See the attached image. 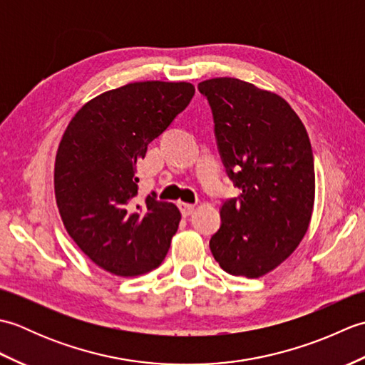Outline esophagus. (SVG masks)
I'll list each match as a JSON object with an SVG mask.
<instances>
[{
    "instance_id": "esophagus-1",
    "label": "esophagus",
    "mask_w": 365,
    "mask_h": 365,
    "mask_svg": "<svg viewBox=\"0 0 365 365\" xmlns=\"http://www.w3.org/2000/svg\"><path fill=\"white\" fill-rule=\"evenodd\" d=\"M178 208L183 216H190L192 212H195V205L192 204H185V202H178Z\"/></svg>"
}]
</instances>
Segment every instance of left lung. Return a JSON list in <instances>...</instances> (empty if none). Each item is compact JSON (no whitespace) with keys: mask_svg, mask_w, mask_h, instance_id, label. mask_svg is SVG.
Wrapping results in <instances>:
<instances>
[{"mask_svg":"<svg viewBox=\"0 0 365 365\" xmlns=\"http://www.w3.org/2000/svg\"><path fill=\"white\" fill-rule=\"evenodd\" d=\"M197 89L212 108L222 165L242 190L221 205L210 250L226 273L260 277L297 250L311 222V141L297 113L273 92L237 78L207 80Z\"/></svg>","mask_w":365,"mask_h":365,"instance_id":"1","label":"left lung"}]
</instances>
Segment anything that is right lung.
<instances>
[{"label":"right lung","instance_id":"obj_1","mask_svg":"<svg viewBox=\"0 0 365 365\" xmlns=\"http://www.w3.org/2000/svg\"><path fill=\"white\" fill-rule=\"evenodd\" d=\"M195 96L190 83L143 81L108 91L73 115L54 163V195L68 235L115 276L160 267L180 222L170 202L136 204V166Z\"/></svg>","mask_w":365,"mask_h":365}]
</instances>
